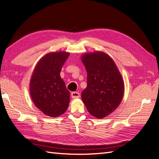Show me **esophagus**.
I'll return each mask as SVG.
<instances>
[{"label": "esophagus", "mask_w": 159, "mask_h": 159, "mask_svg": "<svg viewBox=\"0 0 159 159\" xmlns=\"http://www.w3.org/2000/svg\"><path fill=\"white\" fill-rule=\"evenodd\" d=\"M71 97L72 99H78L80 97V93L78 92H72L71 93Z\"/></svg>", "instance_id": "1"}]
</instances>
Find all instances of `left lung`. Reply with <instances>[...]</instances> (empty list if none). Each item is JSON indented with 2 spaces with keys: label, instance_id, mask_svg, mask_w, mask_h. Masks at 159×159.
Returning a JSON list of instances; mask_svg holds the SVG:
<instances>
[{
  "label": "left lung",
  "instance_id": "1",
  "mask_svg": "<svg viewBox=\"0 0 159 159\" xmlns=\"http://www.w3.org/2000/svg\"><path fill=\"white\" fill-rule=\"evenodd\" d=\"M87 72V86L81 93L88 111L103 118L118 107L124 96V84L115 62L107 54L97 52L82 56Z\"/></svg>",
  "mask_w": 159,
  "mask_h": 159
}]
</instances>
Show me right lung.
<instances>
[{"label":"right lung","mask_w":159,"mask_h":159,"mask_svg":"<svg viewBox=\"0 0 159 159\" xmlns=\"http://www.w3.org/2000/svg\"><path fill=\"white\" fill-rule=\"evenodd\" d=\"M69 54L52 52L36 65L30 82V94L35 106L50 117L62 115L68 107L70 92L60 73Z\"/></svg>","instance_id":"right-lung-1"}]
</instances>
